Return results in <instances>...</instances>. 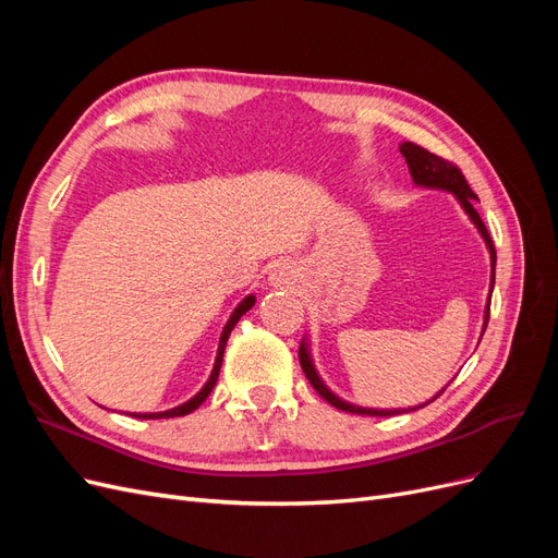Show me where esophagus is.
I'll return each instance as SVG.
<instances>
[{
	"label": "esophagus",
	"mask_w": 558,
	"mask_h": 558,
	"mask_svg": "<svg viewBox=\"0 0 558 558\" xmlns=\"http://www.w3.org/2000/svg\"><path fill=\"white\" fill-rule=\"evenodd\" d=\"M269 283L279 286V289H283V286H291L293 283V269H291V265H286V263L275 265L272 272H269Z\"/></svg>",
	"instance_id": "1"
}]
</instances>
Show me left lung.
Returning <instances> with one entry per match:
<instances>
[{
	"label": "left lung",
	"mask_w": 558,
	"mask_h": 558,
	"mask_svg": "<svg viewBox=\"0 0 558 558\" xmlns=\"http://www.w3.org/2000/svg\"><path fill=\"white\" fill-rule=\"evenodd\" d=\"M400 154L404 156V162H408L412 181H414L416 185H426V189L449 191L456 199L461 202L463 211L470 216V221L475 223V228L480 230V234H482L484 242H486L488 253H492V293H494V283H496V248H494V242H492V234H488L484 221H482L477 209H475V202H477L480 197L470 191V185H468L463 172H461L456 165H451L449 160H445V158H440V156H435V154H430V150L421 148V146H416V144H412V142H402V144H400ZM492 293H488V300H486L482 335H484L486 324H488V312H492ZM300 365H302V369H305V375H307L310 384L316 388V393H318L320 398H324V400H328V402L332 404V408L342 410V412L367 414V416H393V414L412 412V410L418 408V404H416V408H408V410H375V408H359V404H351V402H344L342 398H337V396L330 391V388L324 384V379L318 377L316 367H314V361H312V356H310V347H307L305 340H302V344H300ZM442 391H445V388H442ZM442 391H440V393H442ZM440 393H437V396H440ZM437 396H435V398H437ZM435 398H433V400H435ZM428 402H430V400H428ZM428 402H426V404H428ZM421 408H424V404H421Z\"/></svg>",
	"instance_id": "obj_1"
}]
</instances>
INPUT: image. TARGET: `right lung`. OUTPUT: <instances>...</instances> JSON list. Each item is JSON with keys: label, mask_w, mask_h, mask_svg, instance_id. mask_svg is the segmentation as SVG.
<instances>
[{"label": "right lung", "mask_w": 558, "mask_h": 558, "mask_svg": "<svg viewBox=\"0 0 558 558\" xmlns=\"http://www.w3.org/2000/svg\"><path fill=\"white\" fill-rule=\"evenodd\" d=\"M256 305V298L253 295H246L238 307H234V312L230 314V318H228V324H226V328H223V332H221V342H218V353H216V363H214V369H211V375H209V379H207V384L199 388V391L189 400V402H183V404H179V408H172V410H165V412H150V414H132V416H137V418H170V416H185V414H191V412H195L202 402L207 400V396L211 393V388L216 386V379H218V373H221V363H223V351H226V344H228V337H230V332H232V328L238 326V320L253 307Z\"/></svg>", "instance_id": "right-lung-1"}]
</instances>
